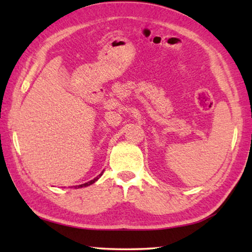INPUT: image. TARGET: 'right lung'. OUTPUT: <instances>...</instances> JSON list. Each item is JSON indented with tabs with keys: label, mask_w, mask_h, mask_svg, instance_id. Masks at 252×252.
Returning <instances> with one entry per match:
<instances>
[{
	"label": "right lung",
	"mask_w": 252,
	"mask_h": 252,
	"mask_svg": "<svg viewBox=\"0 0 252 252\" xmlns=\"http://www.w3.org/2000/svg\"><path fill=\"white\" fill-rule=\"evenodd\" d=\"M103 173V172H102ZM102 173H100L99 176H97L95 179H93V180H91V181H89V182H87V183H83V185H80V186H78V188H83V187H88V186H90V185H92V183H94L97 179H99L101 176H102Z\"/></svg>",
	"instance_id": "right-lung-1"
}]
</instances>
